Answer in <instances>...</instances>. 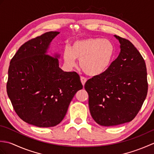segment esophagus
Instances as JSON below:
<instances>
[{
	"label": "esophagus",
	"mask_w": 154,
	"mask_h": 154,
	"mask_svg": "<svg viewBox=\"0 0 154 154\" xmlns=\"http://www.w3.org/2000/svg\"><path fill=\"white\" fill-rule=\"evenodd\" d=\"M81 83H82L83 85L84 86L85 84V83H86V81H87V79L84 77H81Z\"/></svg>",
	"instance_id": "esophagus-1"
}]
</instances>
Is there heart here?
I'll return each mask as SVG.
<instances>
[{"label":"heart","mask_w":154,"mask_h":154,"mask_svg":"<svg viewBox=\"0 0 154 154\" xmlns=\"http://www.w3.org/2000/svg\"><path fill=\"white\" fill-rule=\"evenodd\" d=\"M115 54L114 44L108 39L89 38L75 41L71 48H66L63 58L69 66L73 67L76 59L85 73L90 76H97L104 73L113 61Z\"/></svg>","instance_id":"b5f03b06"}]
</instances>
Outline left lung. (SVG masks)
Returning a JSON list of instances; mask_svg holds the SVG:
<instances>
[{
	"label": "left lung",
	"mask_w": 154,
	"mask_h": 154,
	"mask_svg": "<svg viewBox=\"0 0 154 154\" xmlns=\"http://www.w3.org/2000/svg\"><path fill=\"white\" fill-rule=\"evenodd\" d=\"M114 37L120 44L119 56L104 73L94 76L85 85L91 116L104 126L132 121L141 109L148 89L142 55L129 40Z\"/></svg>",
	"instance_id": "8db88e82"
}]
</instances>
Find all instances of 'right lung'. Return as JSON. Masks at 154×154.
I'll use <instances>...</instances> for the list:
<instances>
[{"instance_id": "obj_1", "label": "right lung", "mask_w": 154, "mask_h": 154, "mask_svg": "<svg viewBox=\"0 0 154 154\" xmlns=\"http://www.w3.org/2000/svg\"><path fill=\"white\" fill-rule=\"evenodd\" d=\"M59 34L48 32L26 42L8 68L6 91L14 110L23 121L40 128L60 124L75 93L83 89L76 72L59 67L60 55L47 54Z\"/></svg>"}]
</instances>
